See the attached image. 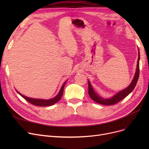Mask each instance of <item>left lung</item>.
<instances>
[{
	"instance_id": "8db88e82",
	"label": "left lung",
	"mask_w": 149,
	"mask_h": 149,
	"mask_svg": "<svg viewBox=\"0 0 149 149\" xmlns=\"http://www.w3.org/2000/svg\"><path fill=\"white\" fill-rule=\"evenodd\" d=\"M139 58H140V55H139V51L138 49V58L137 61L136 72L135 74L134 79H133L132 81L131 82V83L127 88H126V89H124V90L120 92H118V93H116L114 96H113L110 98H104L98 95V94H97V93L94 91V90L93 89L92 87L89 80H88V89H89L88 93L90 97L93 101L100 104H104V105H107V106L116 104L117 103H118L119 101L124 99L125 97H126L129 93H130L132 92V91L134 89V88L136 86L137 81L138 80L139 74Z\"/></svg>"
}]
</instances>
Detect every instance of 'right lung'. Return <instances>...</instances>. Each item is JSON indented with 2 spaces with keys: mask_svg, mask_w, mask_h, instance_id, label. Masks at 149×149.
<instances>
[{
  "mask_svg": "<svg viewBox=\"0 0 149 149\" xmlns=\"http://www.w3.org/2000/svg\"><path fill=\"white\" fill-rule=\"evenodd\" d=\"M66 81H65L64 83V84H63L62 87L61 88V89L59 91L58 94L56 97H54L53 98H51L49 100H43V99H36V98H29V97L23 95L17 91H16L19 95H20L23 98H25L31 104H34L35 106H51V105L54 104L55 103H56L60 100V98H61V97L63 95V89H64V87H65V85L66 84Z\"/></svg>",
  "mask_w": 149,
  "mask_h": 149,
  "instance_id": "1",
  "label": "right lung"
}]
</instances>
